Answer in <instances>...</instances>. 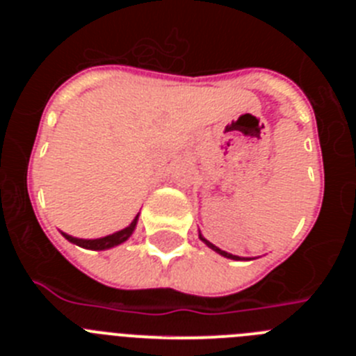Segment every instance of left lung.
Segmentation results:
<instances>
[{"label": "left lung", "mask_w": 356, "mask_h": 356, "mask_svg": "<svg viewBox=\"0 0 356 356\" xmlns=\"http://www.w3.org/2000/svg\"><path fill=\"white\" fill-rule=\"evenodd\" d=\"M200 238H201V241H203V242H205V244H207V246H209V248H210V250H213V251H216V253L222 254V257H226V259H232V260H242V259H241V257H237V254L226 253V251H222V250H219V248H217V246H213L212 242H209V241H207V238H205V237H203V235H201V234H200ZM244 260H246V259H244Z\"/></svg>", "instance_id": "1"}]
</instances>
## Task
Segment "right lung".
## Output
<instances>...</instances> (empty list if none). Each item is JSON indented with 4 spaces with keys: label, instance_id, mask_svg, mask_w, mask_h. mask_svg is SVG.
Instances as JSON below:
<instances>
[{
    "label": "right lung",
    "instance_id": "right-lung-1",
    "mask_svg": "<svg viewBox=\"0 0 356 356\" xmlns=\"http://www.w3.org/2000/svg\"><path fill=\"white\" fill-rule=\"evenodd\" d=\"M137 221H139V216H135V219L131 221L130 226H127V228L119 229V232H115V234L106 235V237H102V238H78V237H71V235L64 234V232H62V235H64L69 242H72V244H76V246L80 248H85V250H96V251L110 250V248L119 246V244H122V242L128 241V238L131 237L135 226H137Z\"/></svg>",
    "mask_w": 356,
    "mask_h": 356
}]
</instances>
